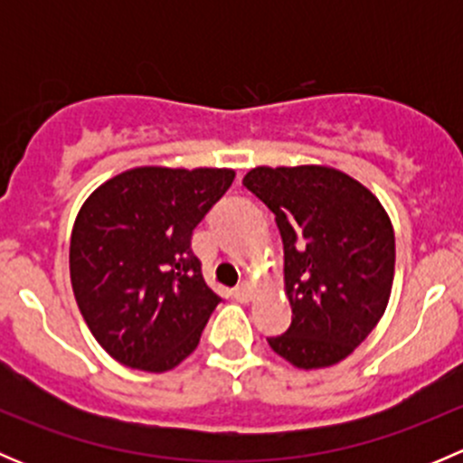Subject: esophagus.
Listing matches in <instances>:
<instances>
[{"instance_id":"1","label":"esophagus","mask_w":463,"mask_h":463,"mask_svg":"<svg viewBox=\"0 0 463 463\" xmlns=\"http://www.w3.org/2000/svg\"><path fill=\"white\" fill-rule=\"evenodd\" d=\"M232 296H235L240 302H249L250 296H253V288H250L249 282H241L240 287L235 288V293H232Z\"/></svg>"}]
</instances>
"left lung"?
I'll return each instance as SVG.
<instances>
[{"mask_svg":"<svg viewBox=\"0 0 463 463\" xmlns=\"http://www.w3.org/2000/svg\"><path fill=\"white\" fill-rule=\"evenodd\" d=\"M244 185L275 214L291 326L270 335L302 370L347 358L378 325L394 279V231L365 185L322 165L255 167Z\"/></svg>","mask_w":463,"mask_h":463,"instance_id":"obj_1","label":"left lung"}]
</instances>
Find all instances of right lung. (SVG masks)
<instances>
[{
    "label": "right lung",
    "mask_w": 463,
    "mask_h": 463,
    "mask_svg": "<svg viewBox=\"0 0 463 463\" xmlns=\"http://www.w3.org/2000/svg\"><path fill=\"white\" fill-rule=\"evenodd\" d=\"M232 179L217 167H134L82 205L69 249L71 287L111 358L165 372L197 349L222 298L203 282L193 232Z\"/></svg>",
    "instance_id": "add662e5"
}]
</instances>
